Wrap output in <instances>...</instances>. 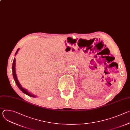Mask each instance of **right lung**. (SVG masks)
Here are the masks:
<instances>
[{
	"label": "right lung",
	"mask_w": 130,
	"mask_h": 130,
	"mask_svg": "<svg viewBox=\"0 0 130 130\" xmlns=\"http://www.w3.org/2000/svg\"><path fill=\"white\" fill-rule=\"evenodd\" d=\"M18 50H19V49H18L17 50L16 52V53H15V56H16V54L17 53ZM15 62H16V61H15V58H14V60H13V64H12V72H13V77L14 79V80H15V82H16V85L17 86V87H18V88H19L20 89V90H21L22 92H23L24 93H25V94H26V95H28V96H30V97H35V96L34 95H32V94H30V92H29L26 89H25V88H24L21 86V85L20 84V83H19V82H18V79H17V78L16 74V71H15Z\"/></svg>",
	"instance_id": "1"
}]
</instances>
